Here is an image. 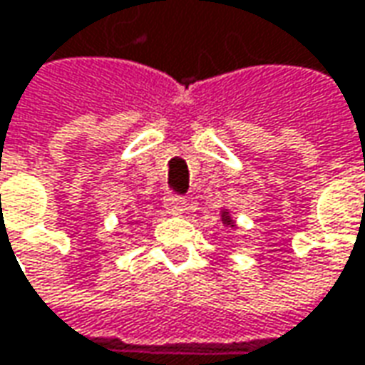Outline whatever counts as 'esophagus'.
<instances>
[{
  "instance_id": "esophagus-1",
  "label": "esophagus",
  "mask_w": 365,
  "mask_h": 365,
  "mask_svg": "<svg viewBox=\"0 0 365 365\" xmlns=\"http://www.w3.org/2000/svg\"><path fill=\"white\" fill-rule=\"evenodd\" d=\"M165 209L170 215H180V212L187 211V200L178 195H166L165 197Z\"/></svg>"
}]
</instances>
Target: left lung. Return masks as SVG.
Segmentation results:
<instances>
[{"label":"left lung","instance_id":"obj_1","mask_svg":"<svg viewBox=\"0 0 365 365\" xmlns=\"http://www.w3.org/2000/svg\"><path fill=\"white\" fill-rule=\"evenodd\" d=\"M222 221L227 222V225H231V217H229L227 212H222ZM231 227H233V225H231Z\"/></svg>","mask_w":365,"mask_h":365}]
</instances>
